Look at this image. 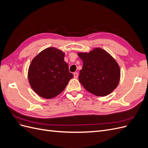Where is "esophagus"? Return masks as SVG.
<instances>
[{
    "label": "esophagus",
    "mask_w": 148,
    "mask_h": 148,
    "mask_svg": "<svg viewBox=\"0 0 148 148\" xmlns=\"http://www.w3.org/2000/svg\"><path fill=\"white\" fill-rule=\"evenodd\" d=\"M73 76H74V78H77L78 77V73L77 72H75L73 73Z\"/></svg>",
    "instance_id": "esophagus-1"
}]
</instances>
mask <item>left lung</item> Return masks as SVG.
I'll list each match as a JSON object with an SVG mask.
<instances>
[{"mask_svg": "<svg viewBox=\"0 0 148 148\" xmlns=\"http://www.w3.org/2000/svg\"><path fill=\"white\" fill-rule=\"evenodd\" d=\"M78 55L83 61L79 82L88 91L102 97L109 95L117 87L120 66L110 53L96 47L89 52H78Z\"/></svg>", "mask_w": 148, "mask_h": 148, "instance_id": "1", "label": "left lung"}]
</instances>
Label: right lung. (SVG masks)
<instances>
[{"instance_id": "add662e5", "label": "right lung", "mask_w": 148, "mask_h": 148, "mask_svg": "<svg viewBox=\"0 0 148 148\" xmlns=\"http://www.w3.org/2000/svg\"><path fill=\"white\" fill-rule=\"evenodd\" d=\"M65 53L48 47L34 57L29 66L28 81L33 91L45 99H51L63 91L73 75L64 61Z\"/></svg>"}]
</instances>
